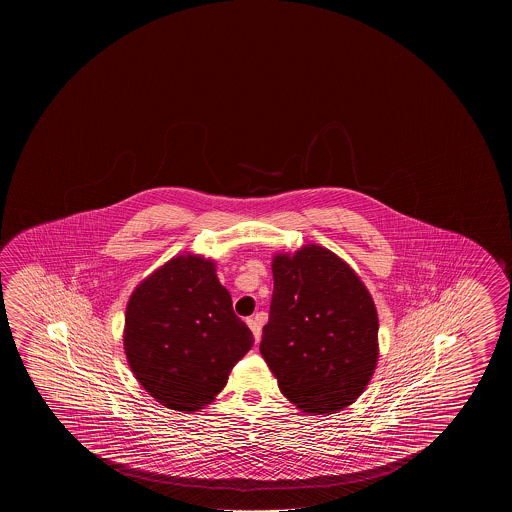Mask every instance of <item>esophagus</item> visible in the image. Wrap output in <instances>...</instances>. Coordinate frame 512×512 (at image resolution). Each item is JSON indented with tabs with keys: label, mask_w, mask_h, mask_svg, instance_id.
I'll list each match as a JSON object with an SVG mask.
<instances>
[{
	"label": "esophagus",
	"mask_w": 512,
	"mask_h": 512,
	"mask_svg": "<svg viewBox=\"0 0 512 512\" xmlns=\"http://www.w3.org/2000/svg\"><path fill=\"white\" fill-rule=\"evenodd\" d=\"M246 323H248V327L252 328L253 337H255V341L259 343L260 336H262V328H260V319L255 316V318L246 319Z\"/></svg>",
	"instance_id": "1"
}]
</instances>
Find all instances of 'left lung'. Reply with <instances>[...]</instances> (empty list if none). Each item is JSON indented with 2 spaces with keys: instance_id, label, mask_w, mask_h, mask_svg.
<instances>
[{
  "instance_id": "1",
  "label": "left lung",
  "mask_w": 512,
  "mask_h": 512,
  "mask_svg": "<svg viewBox=\"0 0 512 512\" xmlns=\"http://www.w3.org/2000/svg\"><path fill=\"white\" fill-rule=\"evenodd\" d=\"M260 353L285 398L334 414L359 398L377 366L378 316L361 278L316 244L273 260Z\"/></svg>"
}]
</instances>
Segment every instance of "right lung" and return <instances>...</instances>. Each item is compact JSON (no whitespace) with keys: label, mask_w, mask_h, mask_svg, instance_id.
<instances>
[{"label":"right lung","mask_w":512,"mask_h":512,"mask_svg":"<svg viewBox=\"0 0 512 512\" xmlns=\"http://www.w3.org/2000/svg\"><path fill=\"white\" fill-rule=\"evenodd\" d=\"M253 346L210 260H169L135 289L125 318V352L141 386L173 411L193 412L225 387Z\"/></svg>","instance_id":"right-lung-1"}]
</instances>
